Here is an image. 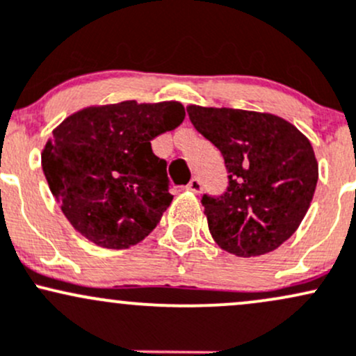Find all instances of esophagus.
I'll list each match as a JSON object with an SVG mask.
<instances>
[{"label": "esophagus", "mask_w": 356, "mask_h": 356, "mask_svg": "<svg viewBox=\"0 0 356 356\" xmlns=\"http://www.w3.org/2000/svg\"><path fill=\"white\" fill-rule=\"evenodd\" d=\"M186 188L190 191H195V193H198L200 190H202V179L200 178H191V181L186 185Z\"/></svg>", "instance_id": "esophagus-1"}]
</instances>
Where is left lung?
I'll return each mask as SVG.
<instances>
[{
    "label": "left lung",
    "instance_id": "8db88e82",
    "mask_svg": "<svg viewBox=\"0 0 356 356\" xmlns=\"http://www.w3.org/2000/svg\"><path fill=\"white\" fill-rule=\"evenodd\" d=\"M195 129L222 153L227 186L203 193L215 242L238 257L277 249L305 218L318 183L313 146L274 114L229 107H186Z\"/></svg>",
    "mask_w": 356,
    "mask_h": 356
}]
</instances>
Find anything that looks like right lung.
I'll use <instances>...</instances> for the list:
<instances>
[{
    "label": "right lung",
    "mask_w": 356,
    "mask_h": 356,
    "mask_svg": "<svg viewBox=\"0 0 356 356\" xmlns=\"http://www.w3.org/2000/svg\"><path fill=\"white\" fill-rule=\"evenodd\" d=\"M183 119L179 102L124 101L75 113L54 131L42 168L75 230L106 249H129L153 232L173 195L151 141Z\"/></svg>",
    "instance_id": "obj_1"
}]
</instances>
